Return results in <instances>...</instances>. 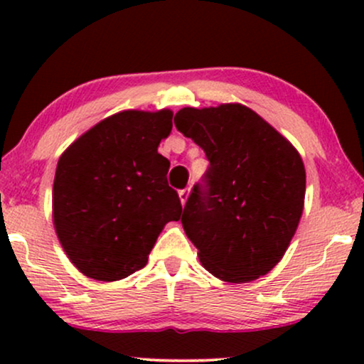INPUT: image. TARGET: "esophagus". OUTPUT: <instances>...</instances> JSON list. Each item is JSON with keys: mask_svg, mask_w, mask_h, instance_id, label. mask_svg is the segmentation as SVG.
Listing matches in <instances>:
<instances>
[{"mask_svg": "<svg viewBox=\"0 0 364 364\" xmlns=\"http://www.w3.org/2000/svg\"><path fill=\"white\" fill-rule=\"evenodd\" d=\"M188 196H190V188H185V190H179V200H181V203L185 205Z\"/></svg>", "mask_w": 364, "mask_h": 364, "instance_id": "obj_1", "label": "esophagus"}]
</instances>
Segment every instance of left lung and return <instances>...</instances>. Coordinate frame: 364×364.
Returning <instances> with one entry per match:
<instances>
[{
  "label": "left lung",
  "instance_id": "obj_1",
  "mask_svg": "<svg viewBox=\"0 0 364 364\" xmlns=\"http://www.w3.org/2000/svg\"><path fill=\"white\" fill-rule=\"evenodd\" d=\"M174 124L210 162L181 217L202 265L235 284L270 272L303 214L306 173L298 150L241 104L183 107Z\"/></svg>",
  "mask_w": 364,
  "mask_h": 364
}]
</instances>
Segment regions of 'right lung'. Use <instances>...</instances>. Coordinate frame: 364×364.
<instances>
[{
    "label": "right lung",
    "instance_id": "add662e5",
    "mask_svg": "<svg viewBox=\"0 0 364 364\" xmlns=\"http://www.w3.org/2000/svg\"><path fill=\"white\" fill-rule=\"evenodd\" d=\"M173 111H123L102 119L63 152L53 185L58 240L78 270L112 282L147 265L157 236L181 217L157 152Z\"/></svg>",
    "mask_w": 364,
    "mask_h": 364
}]
</instances>
